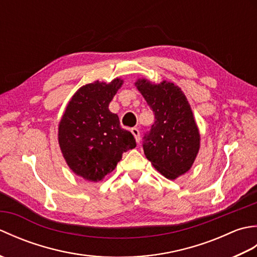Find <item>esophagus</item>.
Returning <instances> with one entry per match:
<instances>
[{"mask_svg": "<svg viewBox=\"0 0 257 257\" xmlns=\"http://www.w3.org/2000/svg\"><path fill=\"white\" fill-rule=\"evenodd\" d=\"M130 132H132V134L134 135V137H135L136 141H137V144H139L140 143V132H139V129L138 128H132Z\"/></svg>", "mask_w": 257, "mask_h": 257, "instance_id": "34e87169", "label": "esophagus"}]
</instances>
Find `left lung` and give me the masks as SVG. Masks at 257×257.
Listing matches in <instances>:
<instances>
[{"instance_id":"8db88e82","label":"left lung","mask_w":257,"mask_h":257,"mask_svg":"<svg viewBox=\"0 0 257 257\" xmlns=\"http://www.w3.org/2000/svg\"><path fill=\"white\" fill-rule=\"evenodd\" d=\"M137 88L155 113L143 148L154 167L174 180L190 170L200 148V135L184 94L172 83L151 84L139 79Z\"/></svg>"}]
</instances>
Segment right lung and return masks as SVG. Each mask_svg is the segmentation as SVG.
<instances>
[{
  "label": "right lung",
  "mask_w": 257,
  "mask_h": 257,
  "mask_svg": "<svg viewBox=\"0 0 257 257\" xmlns=\"http://www.w3.org/2000/svg\"><path fill=\"white\" fill-rule=\"evenodd\" d=\"M122 80L95 81L73 96L59 122L58 143L68 167L77 176L97 182L111 172L123 152L136 147L133 134L120 127L108 109Z\"/></svg>",
  "instance_id": "1"
}]
</instances>
